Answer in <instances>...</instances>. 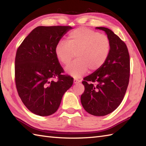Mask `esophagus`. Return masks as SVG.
<instances>
[{
    "mask_svg": "<svg viewBox=\"0 0 146 146\" xmlns=\"http://www.w3.org/2000/svg\"><path fill=\"white\" fill-rule=\"evenodd\" d=\"M80 82V80H78V79H76V78H75L73 80V83H75V84H76V83H79Z\"/></svg>",
    "mask_w": 146,
    "mask_h": 146,
    "instance_id": "1",
    "label": "esophagus"
}]
</instances>
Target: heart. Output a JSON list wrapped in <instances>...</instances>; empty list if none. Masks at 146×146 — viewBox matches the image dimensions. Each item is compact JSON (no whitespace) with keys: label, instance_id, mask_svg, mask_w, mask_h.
<instances>
[{"label":"heart","instance_id":"1","mask_svg":"<svg viewBox=\"0 0 146 146\" xmlns=\"http://www.w3.org/2000/svg\"><path fill=\"white\" fill-rule=\"evenodd\" d=\"M110 41L107 36L86 27H82L71 31L68 36V43H57L54 52L59 62L68 65L75 56L76 60L68 66V75L79 78L88 69L94 71L107 61L110 51Z\"/></svg>","mask_w":146,"mask_h":146}]
</instances>
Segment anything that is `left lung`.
Segmentation results:
<instances>
[{
    "label": "left lung",
    "instance_id": "obj_1",
    "mask_svg": "<svg viewBox=\"0 0 146 146\" xmlns=\"http://www.w3.org/2000/svg\"><path fill=\"white\" fill-rule=\"evenodd\" d=\"M105 31L110 41V51L100 68L84 78L81 96L84 109L95 116H104L119 106L127 88L130 76V57L126 44L107 27H97Z\"/></svg>",
    "mask_w": 146,
    "mask_h": 146
}]
</instances>
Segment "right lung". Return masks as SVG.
Here are the masks:
<instances>
[{
  "label": "right lung",
  "mask_w": 146,
  "mask_h": 146,
  "mask_svg": "<svg viewBox=\"0 0 146 146\" xmlns=\"http://www.w3.org/2000/svg\"><path fill=\"white\" fill-rule=\"evenodd\" d=\"M70 29L72 27L38 26L17 50L15 81L18 94L27 109L38 115L55 113L73 85V78L61 75L63 69L54 52L57 43Z\"/></svg>",
  "instance_id": "obj_1"
}]
</instances>
